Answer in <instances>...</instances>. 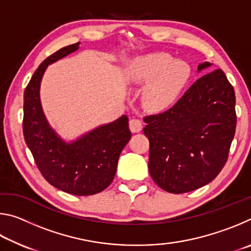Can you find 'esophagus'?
Masks as SVG:
<instances>
[{
	"label": "esophagus",
	"instance_id": "34e87169",
	"mask_svg": "<svg viewBox=\"0 0 251 251\" xmlns=\"http://www.w3.org/2000/svg\"><path fill=\"white\" fill-rule=\"evenodd\" d=\"M143 128V123L138 120V118L133 117L129 121V129L133 131V133H138Z\"/></svg>",
	"mask_w": 251,
	"mask_h": 251
}]
</instances>
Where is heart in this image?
I'll list each match as a JSON object with an SVG mask.
<instances>
[{
    "instance_id": "1",
    "label": "heart",
    "mask_w": 251,
    "mask_h": 251,
    "mask_svg": "<svg viewBox=\"0 0 251 251\" xmlns=\"http://www.w3.org/2000/svg\"><path fill=\"white\" fill-rule=\"evenodd\" d=\"M190 69L165 53L137 58L128 71L133 84L145 85L143 101L147 108L159 110L172 105L189 78Z\"/></svg>"
}]
</instances>
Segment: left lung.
Listing matches in <instances>:
<instances>
[{
	"label": "left lung",
	"instance_id": "obj_1",
	"mask_svg": "<svg viewBox=\"0 0 251 251\" xmlns=\"http://www.w3.org/2000/svg\"><path fill=\"white\" fill-rule=\"evenodd\" d=\"M208 66L202 63L198 71ZM235 104L232 85L218 69L198 78L173 107L145 116L148 169L161 189L188 193L217 177L235 136Z\"/></svg>",
	"mask_w": 251,
	"mask_h": 251
}]
</instances>
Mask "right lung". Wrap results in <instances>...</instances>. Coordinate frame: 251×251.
Segmentation results:
<instances>
[{
  "label": "right lung",
  "mask_w": 251,
  "mask_h": 251,
  "mask_svg": "<svg viewBox=\"0 0 251 251\" xmlns=\"http://www.w3.org/2000/svg\"><path fill=\"white\" fill-rule=\"evenodd\" d=\"M65 46L42 62L24 92L23 135L39 171L55 188L76 196L103 192L115 177L118 157L129 142L128 117L103 125L66 144L49 126L40 101L42 76L50 64L78 49Z\"/></svg>",
  "instance_id": "obj_1"
}]
</instances>
